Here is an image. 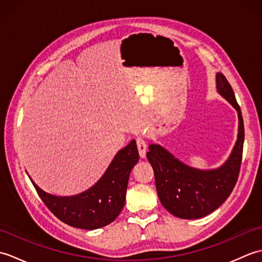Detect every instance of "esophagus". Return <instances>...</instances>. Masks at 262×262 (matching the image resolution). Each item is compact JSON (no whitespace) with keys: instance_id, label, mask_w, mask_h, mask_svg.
Listing matches in <instances>:
<instances>
[{"instance_id":"1","label":"esophagus","mask_w":262,"mask_h":262,"mask_svg":"<svg viewBox=\"0 0 262 262\" xmlns=\"http://www.w3.org/2000/svg\"><path fill=\"white\" fill-rule=\"evenodd\" d=\"M136 143H137L138 153H140L141 158H145V157H146V151H147V145H146V142L143 140V137L138 136V137L136 138Z\"/></svg>"}]
</instances>
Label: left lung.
Masks as SVG:
<instances>
[{
  "label": "left lung",
  "instance_id": "8db88e82",
  "mask_svg": "<svg viewBox=\"0 0 262 262\" xmlns=\"http://www.w3.org/2000/svg\"><path fill=\"white\" fill-rule=\"evenodd\" d=\"M216 88L236 110L237 140L229 159L216 169H197L181 162L159 144H151L146 153L154 170L155 186L163 207L179 219L197 220L213 213L229 198L241 168L244 126L240 105L226 77L216 73Z\"/></svg>",
  "mask_w": 262,
  "mask_h": 262
}]
</instances>
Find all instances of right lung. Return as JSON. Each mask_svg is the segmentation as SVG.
Listing matches in <instances>:
<instances>
[{
  "label": "right lung",
  "mask_w": 262,
  "mask_h": 262,
  "mask_svg": "<svg viewBox=\"0 0 262 262\" xmlns=\"http://www.w3.org/2000/svg\"><path fill=\"white\" fill-rule=\"evenodd\" d=\"M140 160L136 141L115 155L103 176L88 190L74 196H56L33 187L48 209L63 223L82 230H97L114 222L124 208L128 179Z\"/></svg>",
  "instance_id": "add662e5"
}]
</instances>
